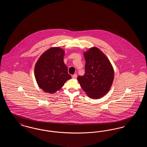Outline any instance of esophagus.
<instances>
[{
	"mask_svg": "<svg viewBox=\"0 0 147 147\" xmlns=\"http://www.w3.org/2000/svg\"><path fill=\"white\" fill-rule=\"evenodd\" d=\"M77 77V74H74V75L72 76V78L73 79H76Z\"/></svg>",
	"mask_w": 147,
	"mask_h": 147,
	"instance_id": "obj_1",
	"label": "esophagus"
}]
</instances>
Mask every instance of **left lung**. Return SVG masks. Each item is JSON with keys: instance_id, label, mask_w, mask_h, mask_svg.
I'll use <instances>...</instances> for the list:
<instances>
[{"instance_id": "left-lung-1", "label": "left lung", "mask_w": 147, "mask_h": 147, "mask_svg": "<svg viewBox=\"0 0 147 147\" xmlns=\"http://www.w3.org/2000/svg\"><path fill=\"white\" fill-rule=\"evenodd\" d=\"M85 74L78 76L82 88L91 98L97 99L109 91L114 78L112 65L106 56L96 47H92L84 53Z\"/></svg>"}]
</instances>
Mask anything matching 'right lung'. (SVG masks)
Listing matches in <instances>:
<instances>
[{
    "mask_svg": "<svg viewBox=\"0 0 147 147\" xmlns=\"http://www.w3.org/2000/svg\"><path fill=\"white\" fill-rule=\"evenodd\" d=\"M64 55L62 49L53 47L44 52L36 62L35 78L43 91L55 93L71 78L63 62Z\"/></svg>",
    "mask_w": 147,
    "mask_h": 147,
    "instance_id": "right-lung-1",
    "label": "right lung"
}]
</instances>
